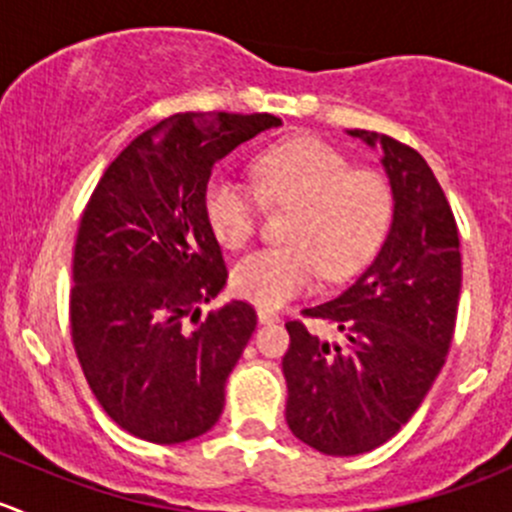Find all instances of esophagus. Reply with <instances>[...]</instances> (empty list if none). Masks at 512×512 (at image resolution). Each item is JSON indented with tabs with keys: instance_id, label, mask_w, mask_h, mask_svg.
Masks as SVG:
<instances>
[{
	"instance_id": "1",
	"label": "esophagus",
	"mask_w": 512,
	"mask_h": 512,
	"mask_svg": "<svg viewBox=\"0 0 512 512\" xmlns=\"http://www.w3.org/2000/svg\"><path fill=\"white\" fill-rule=\"evenodd\" d=\"M257 319H260L262 324L277 322V319H280V312H275V309L270 307H257Z\"/></svg>"
}]
</instances>
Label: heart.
<instances>
[{
	"label": "heart",
	"instance_id": "heart-1",
	"mask_svg": "<svg viewBox=\"0 0 512 512\" xmlns=\"http://www.w3.org/2000/svg\"><path fill=\"white\" fill-rule=\"evenodd\" d=\"M252 180L267 203L294 205L289 245L250 252L232 267V287L262 307H280L314 285L354 275L376 252L391 220V188L381 173L319 138H289L252 160ZM250 185L218 173L205 185V218L227 250L255 237L260 198Z\"/></svg>",
	"mask_w": 512,
	"mask_h": 512
}]
</instances>
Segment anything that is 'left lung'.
I'll return each instance as SVG.
<instances>
[{"mask_svg":"<svg viewBox=\"0 0 512 512\" xmlns=\"http://www.w3.org/2000/svg\"><path fill=\"white\" fill-rule=\"evenodd\" d=\"M347 133L381 148L394 213L354 285L304 309L342 337L287 322V426L327 456L374 451L416 414L446 361L461 294L458 227L426 160L389 136Z\"/></svg>","mask_w":512,"mask_h":512,"instance_id":"obj_1","label":"left lung"}]
</instances>
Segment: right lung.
<instances>
[{"label": "right lung", "instance_id": "add662e5", "mask_svg": "<svg viewBox=\"0 0 512 512\" xmlns=\"http://www.w3.org/2000/svg\"><path fill=\"white\" fill-rule=\"evenodd\" d=\"M277 126L272 113H175L118 153L86 205L71 339L98 404L131 436L183 443L223 414L257 317L230 299L200 319L227 285L205 185L218 160Z\"/></svg>", "mask_w": 512, "mask_h": 512}]
</instances>
